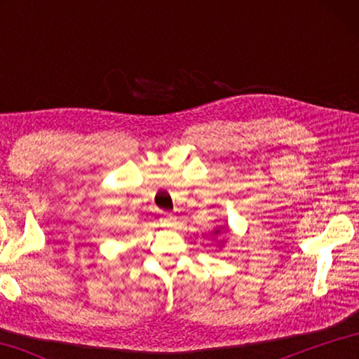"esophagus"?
<instances>
[{
  "instance_id": "obj_1",
  "label": "esophagus",
  "mask_w": 359,
  "mask_h": 359,
  "mask_svg": "<svg viewBox=\"0 0 359 359\" xmlns=\"http://www.w3.org/2000/svg\"><path fill=\"white\" fill-rule=\"evenodd\" d=\"M161 220L165 222L166 226H174L175 222H177V218H175L172 214H169V212H161Z\"/></svg>"
}]
</instances>
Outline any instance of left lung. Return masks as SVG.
<instances>
[{
	"label": "left lung",
	"mask_w": 359,
	"mask_h": 359,
	"mask_svg": "<svg viewBox=\"0 0 359 359\" xmlns=\"http://www.w3.org/2000/svg\"><path fill=\"white\" fill-rule=\"evenodd\" d=\"M217 233H220V229H217V231H215V234H217Z\"/></svg>",
	"instance_id": "1"
}]
</instances>
